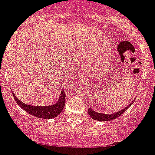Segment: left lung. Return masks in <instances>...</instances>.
<instances>
[{
    "label": "left lung",
    "mask_w": 155,
    "mask_h": 155,
    "mask_svg": "<svg viewBox=\"0 0 155 155\" xmlns=\"http://www.w3.org/2000/svg\"><path fill=\"white\" fill-rule=\"evenodd\" d=\"M135 99L132 102H130V104H129L126 107H124L123 109L120 110V111H116V112L111 113V114H105V113H100V112H97V111H94V109H92V107H90L88 109V114L91 117V118L94 119V120L96 121H100V122H107V121H111L113 119H115L118 117L120 116L122 113H124L125 111L127 110V108L130 107V106L133 104V103L134 102Z\"/></svg>",
    "instance_id": "8db88e82"
}]
</instances>
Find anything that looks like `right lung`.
<instances>
[{
  "instance_id": "1",
  "label": "right lung",
  "mask_w": 155,
  "mask_h": 155,
  "mask_svg": "<svg viewBox=\"0 0 155 155\" xmlns=\"http://www.w3.org/2000/svg\"><path fill=\"white\" fill-rule=\"evenodd\" d=\"M12 94L16 103L18 104L22 109L29 113V115L40 118L51 119V118L57 117L62 111L64 107V104H65V94H64L63 90L60 93V96H59L58 101L54 104L48 106L29 105V104L23 103L21 101H20L17 97H15L13 92Z\"/></svg>"
}]
</instances>
